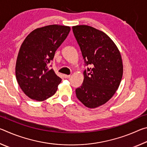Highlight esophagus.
<instances>
[{"mask_svg":"<svg viewBox=\"0 0 147 147\" xmlns=\"http://www.w3.org/2000/svg\"><path fill=\"white\" fill-rule=\"evenodd\" d=\"M63 76H64L65 78H70V76H71L70 74H69V75H67V74H64Z\"/></svg>","mask_w":147,"mask_h":147,"instance_id":"esophagus-1","label":"esophagus"}]
</instances>
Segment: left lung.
I'll return each instance as SVG.
<instances>
[{
	"mask_svg": "<svg viewBox=\"0 0 147 147\" xmlns=\"http://www.w3.org/2000/svg\"><path fill=\"white\" fill-rule=\"evenodd\" d=\"M86 65L82 85L76 89L78 100L89 108L106 103L120 85L123 65L120 51L108 35L88 25L73 26Z\"/></svg>",
	"mask_w": 147,
	"mask_h": 147,
	"instance_id": "left-lung-1",
	"label": "left lung"
}]
</instances>
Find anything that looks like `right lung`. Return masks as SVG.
<instances>
[{
	"label": "right lung",
	"mask_w": 147,
	"mask_h": 147,
	"mask_svg": "<svg viewBox=\"0 0 147 147\" xmlns=\"http://www.w3.org/2000/svg\"><path fill=\"white\" fill-rule=\"evenodd\" d=\"M71 28L52 24L35 29L20 47L16 65L17 82L30 98L43 101L54 95L61 79L49 69L55 52Z\"/></svg>",
	"instance_id": "right-lung-1"
}]
</instances>
